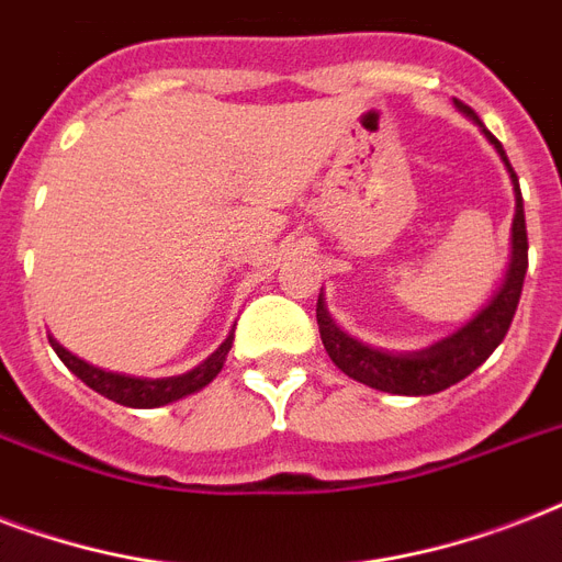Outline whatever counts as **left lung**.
<instances>
[{"instance_id":"8db88e82","label":"left lung","mask_w":562,"mask_h":562,"mask_svg":"<svg viewBox=\"0 0 562 562\" xmlns=\"http://www.w3.org/2000/svg\"><path fill=\"white\" fill-rule=\"evenodd\" d=\"M454 108L467 113L484 131V136L496 148L502 162L510 171V180H514L516 215L514 227H510V236H514L510 238V245H514V250H510V265H507L502 289L493 294V300L481 308L479 315L472 317L470 324H463L449 338L417 352L375 350L370 344L352 338L326 312L324 297H317V326H321V341H324L329 359L335 361V368H341L350 379L368 384V387H375V391L400 393V396H428V393L446 391V387H452L461 379H467L472 370H479L493 356L498 344L505 341L510 321L516 315V306H519V297H522L525 271H528V233H525V210L519 180H516L514 166L507 162V154L502 148V143L484 127V122L475 116V110L467 108L463 101H454Z\"/></svg>"}]
</instances>
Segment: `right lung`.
<instances>
[{"label": "right lung", "mask_w": 562, "mask_h": 562, "mask_svg": "<svg viewBox=\"0 0 562 562\" xmlns=\"http://www.w3.org/2000/svg\"><path fill=\"white\" fill-rule=\"evenodd\" d=\"M48 344H52V350L57 352V359L64 361L66 368L72 370L87 387H92V391L101 393V396H108V400L119 402V405H127V408H160V405L183 400L189 393H198L221 373L224 361H227L229 347H233V333H229L218 350L212 352L210 359H203L198 368L187 370V373L180 375H166V379H139V375L101 370L95 368V364H90V361L72 356V352L66 350L64 344H57L55 338H48Z\"/></svg>", "instance_id": "right-lung-1"}]
</instances>
